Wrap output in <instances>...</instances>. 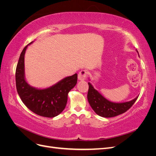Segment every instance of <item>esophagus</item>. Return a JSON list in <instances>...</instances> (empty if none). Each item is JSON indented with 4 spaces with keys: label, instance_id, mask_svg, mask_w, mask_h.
<instances>
[{
    "label": "esophagus",
    "instance_id": "esophagus-1",
    "mask_svg": "<svg viewBox=\"0 0 156 156\" xmlns=\"http://www.w3.org/2000/svg\"><path fill=\"white\" fill-rule=\"evenodd\" d=\"M87 72L85 70H82L78 74V79L79 81H84L86 79Z\"/></svg>",
    "mask_w": 156,
    "mask_h": 156
}]
</instances>
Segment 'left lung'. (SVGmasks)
<instances>
[{"label": "left lung", "mask_w": 156, "mask_h": 156, "mask_svg": "<svg viewBox=\"0 0 156 156\" xmlns=\"http://www.w3.org/2000/svg\"><path fill=\"white\" fill-rule=\"evenodd\" d=\"M139 54V52L136 49ZM90 81V78L88 79ZM88 92L87 98L90 105L94 111L99 116L104 118H111L118 116L127 111L133 105L139 96L129 101L115 103L108 100L102 94L94 88L92 84L88 82Z\"/></svg>", "instance_id": "left-lung-1"}]
</instances>
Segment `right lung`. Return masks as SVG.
Instances as JSON below:
<instances>
[{"instance_id": "1", "label": "right lung", "mask_w": 156, "mask_h": 156, "mask_svg": "<svg viewBox=\"0 0 156 156\" xmlns=\"http://www.w3.org/2000/svg\"><path fill=\"white\" fill-rule=\"evenodd\" d=\"M33 42L23 49L19 58L16 72L17 91L23 103L31 111L41 116L53 118L65 108L68 94L77 84V74L66 77L48 88H38L30 85L25 77V55L28 46Z\"/></svg>"}]
</instances>
